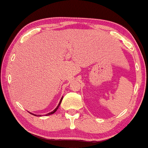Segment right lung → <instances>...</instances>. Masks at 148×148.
I'll return each mask as SVG.
<instances>
[{
  "label": "right lung",
  "instance_id": "right-lung-1",
  "mask_svg": "<svg viewBox=\"0 0 148 148\" xmlns=\"http://www.w3.org/2000/svg\"><path fill=\"white\" fill-rule=\"evenodd\" d=\"M62 99H63V98H62V99H61V100H60V103H59V105L57 106V108H56L55 109H54L53 111H52V112H51V113H47V114L46 116H49V115L53 114L54 113H55L56 111H57V110L58 109V108H59V106H60V104H61V102H62ZM32 115H33V114H32ZM34 115H35V114H34ZM35 116H37V115H35ZM39 116H40V115H39Z\"/></svg>",
  "mask_w": 148,
  "mask_h": 148
}]
</instances>
